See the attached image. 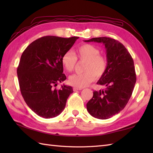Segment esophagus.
<instances>
[{
  "label": "esophagus",
  "instance_id": "1",
  "mask_svg": "<svg viewBox=\"0 0 153 153\" xmlns=\"http://www.w3.org/2000/svg\"><path fill=\"white\" fill-rule=\"evenodd\" d=\"M82 88H79V87H74V91H78V90H82Z\"/></svg>",
  "mask_w": 153,
  "mask_h": 153
}]
</instances>
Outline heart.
I'll list each match as a JSON object with an SVG mask.
<instances>
[{
	"label": "heart",
	"mask_w": 153,
	"mask_h": 153,
	"mask_svg": "<svg viewBox=\"0 0 153 153\" xmlns=\"http://www.w3.org/2000/svg\"><path fill=\"white\" fill-rule=\"evenodd\" d=\"M98 48L90 44L81 45L76 49V56L71 51H67L62 57V64L68 71H72L77 63V58L80 62H85L84 73L74 74L69 77L71 85L79 88L85 87L96 78H100L106 73L108 66L106 58L100 54Z\"/></svg>",
	"instance_id": "heart-1"
}]
</instances>
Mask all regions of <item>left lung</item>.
<instances>
[{
	"label": "left lung",
	"instance_id": "8db88e82",
	"mask_svg": "<svg viewBox=\"0 0 153 153\" xmlns=\"http://www.w3.org/2000/svg\"><path fill=\"white\" fill-rule=\"evenodd\" d=\"M84 41L102 43L106 50L107 70L97 82L106 88L93 91L87 109L96 118L108 119L125 108L132 95L136 82L134 60L123 45L114 39L101 37Z\"/></svg>",
	"mask_w": 153,
	"mask_h": 153
}]
</instances>
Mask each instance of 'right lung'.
Wrapping results in <instances>:
<instances>
[{"label":"right lung","mask_w":153,"mask_h":153,"mask_svg":"<svg viewBox=\"0 0 153 153\" xmlns=\"http://www.w3.org/2000/svg\"><path fill=\"white\" fill-rule=\"evenodd\" d=\"M79 37L45 36L34 41L23 52L17 69L19 89L27 106L44 118H52L63 111L71 86L58 83L66 80L62 57Z\"/></svg>","instance_id":"obj_1"}]
</instances>
